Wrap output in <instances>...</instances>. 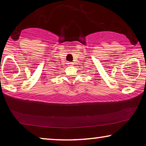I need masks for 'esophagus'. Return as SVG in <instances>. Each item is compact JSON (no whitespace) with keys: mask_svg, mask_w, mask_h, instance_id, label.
Masks as SVG:
<instances>
[{"mask_svg":"<svg viewBox=\"0 0 146 146\" xmlns=\"http://www.w3.org/2000/svg\"><path fill=\"white\" fill-rule=\"evenodd\" d=\"M72 64H73V63L71 62H68V64H69V65H70V66L72 65Z\"/></svg>","mask_w":146,"mask_h":146,"instance_id":"obj_1","label":"esophagus"}]
</instances>
